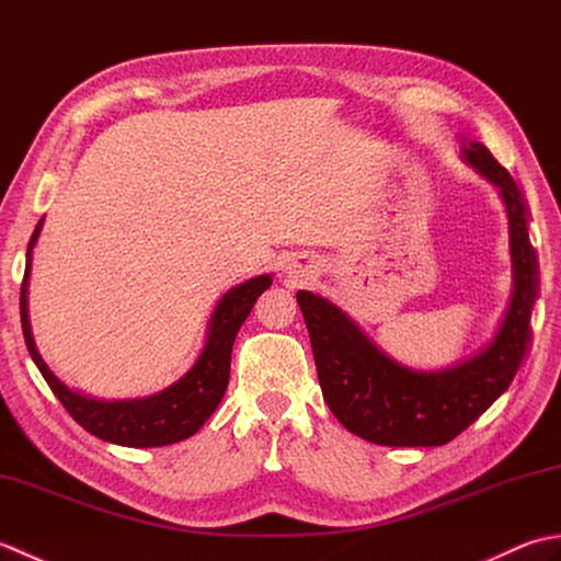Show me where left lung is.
Instances as JSON below:
<instances>
[{
  "mask_svg": "<svg viewBox=\"0 0 561 561\" xmlns=\"http://www.w3.org/2000/svg\"><path fill=\"white\" fill-rule=\"evenodd\" d=\"M462 159L499 187L508 214L514 291L486 347L444 371H414L380 352L335 304L311 291L296 294L330 412L347 432L378 446L448 444L511 386L528 350L540 272L526 199L480 141L462 145Z\"/></svg>",
  "mask_w": 561,
  "mask_h": 561,
  "instance_id": "1",
  "label": "left lung"
}]
</instances>
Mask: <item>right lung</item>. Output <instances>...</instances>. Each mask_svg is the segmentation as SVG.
Wrapping results in <instances>:
<instances>
[{"instance_id":"1","label":"right lung","mask_w":561,"mask_h":561,"mask_svg":"<svg viewBox=\"0 0 561 561\" xmlns=\"http://www.w3.org/2000/svg\"><path fill=\"white\" fill-rule=\"evenodd\" d=\"M41 229L43 219L35 226L26 253V272H23L21 282V328L35 366H38V371L47 380V386H50L57 400L65 404V410L75 416V422L87 428L89 434L129 448L169 446L199 432V426L219 408L226 386H229L233 340L238 335V330L245 323L250 311H253L257 296L270 289V274H260V277L238 284V287L221 296V301L214 308L209 320L205 347H202L197 362L181 380H175L173 386L149 398L113 402L96 400L81 396L77 390H69L62 380L47 368L43 356L35 350L28 323V277L31 250L35 241H38Z\"/></svg>"}]
</instances>
